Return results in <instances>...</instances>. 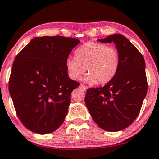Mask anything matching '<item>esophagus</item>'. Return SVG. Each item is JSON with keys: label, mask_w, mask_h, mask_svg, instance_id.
<instances>
[{"label": "esophagus", "mask_w": 159, "mask_h": 159, "mask_svg": "<svg viewBox=\"0 0 159 159\" xmlns=\"http://www.w3.org/2000/svg\"><path fill=\"white\" fill-rule=\"evenodd\" d=\"M79 88H80V89H82L83 91H86V87L85 86H84V85L80 84V86H79Z\"/></svg>", "instance_id": "esophagus-1"}]
</instances>
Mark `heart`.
<instances>
[{
	"mask_svg": "<svg viewBox=\"0 0 159 159\" xmlns=\"http://www.w3.org/2000/svg\"><path fill=\"white\" fill-rule=\"evenodd\" d=\"M75 55L66 61L68 75L73 80H79L87 70L86 81L105 84L115 76L119 67L117 50L103 43H86L76 49Z\"/></svg>",
	"mask_w": 159,
	"mask_h": 159,
	"instance_id": "1",
	"label": "heart"
}]
</instances>
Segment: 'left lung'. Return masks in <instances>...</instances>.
Segmentation results:
<instances>
[{"label":"left lung","instance_id":"obj_1","mask_svg":"<svg viewBox=\"0 0 159 159\" xmlns=\"http://www.w3.org/2000/svg\"><path fill=\"white\" fill-rule=\"evenodd\" d=\"M97 41L114 43L119 55V67L115 76L103 87L88 89L84 101L101 129L119 131L138 116L147 93L145 61L139 50L121 34Z\"/></svg>","mask_w":159,"mask_h":159}]
</instances>
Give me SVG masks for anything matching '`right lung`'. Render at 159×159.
I'll return each instance as SVG.
<instances>
[{"label":"right lung","instance_id":"add662e5","mask_svg":"<svg viewBox=\"0 0 159 159\" xmlns=\"http://www.w3.org/2000/svg\"><path fill=\"white\" fill-rule=\"evenodd\" d=\"M80 42L60 35L35 37L16 56L9 92L19 119L30 131L50 134L64 121L71 92L80 86L68 76L66 61Z\"/></svg>","mask_w":159,"mask_h":159}]
</instances>
